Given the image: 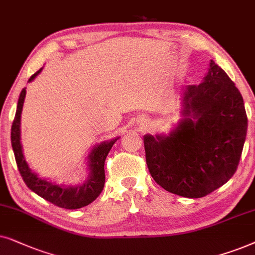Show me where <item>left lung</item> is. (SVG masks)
I'll use <instances>...</instances> for the list:
<instances>
[{
	"label": "left lung",
	"instance_id": "1",
	"mask_svg": "<svg viewBox=\"0 0 255 255\" xmlns=\"http://www.w3.org/2000/svg\"><path fill=\"white\" fill-rule=\"evenodd\" d=\"M183 119L168 133L145 134V161L167 191L201 198L234 175L246 140L247 117L238 88L211 59L199 85L183 96Z\"/></svg>",
	"mask_w": 255,
	"mask_h": 255
}]
</instances>
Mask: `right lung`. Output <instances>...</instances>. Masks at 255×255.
Segmentation results:
<instances>
[{"label":"right lung","instance_id":"right-lung-1","mask_svg":"<svg viewBox=\"0 0 255 255\" xmlns=\"http://www.w3.org/2000/svg\"><path fill=\"white\" fill-rule=\"evenodd\" d=\"M42 70L43 67L37 71L35 74H32L28 83L35 80V78L42 72ZM25 94L26 91L24 87L19 94L15 119H13L11 126L12 150L23 181L25 182V184L31 191L59 208L76 210L91 204L103 191L105 184V159L113 144L119 140V136L112 138V140L100 142L91 149L86 157L88 176L85 182L77 185H66L57 184L56 182L50 181L49 178L39 177L35 171L30 169L24 154H23L21 143V114Z\"/></svg>","mask_w":255,"mask_h":255}]
</instances>
